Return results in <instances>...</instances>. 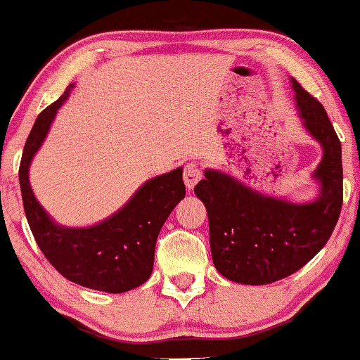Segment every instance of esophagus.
Wrapping results in <instances>:
<instances>
[{
  "label": "esophagus",
  "mask_w": 360,
  "mask_h": 360,
  "mask_svg": "<svg viewBox=\"0 0 360 360\" xmlns=\"http://www.w3.org/2000/svg\"><path fill=\"white\" fill-rule=\"evenodd\" d=\"M183 177H184V184H186V188L191 191V189L195 188V184L201 179L200 165L196 164V162H189V164L184 165Z\"/></svg>",
  "instance_id": "1"
}]
</instances>
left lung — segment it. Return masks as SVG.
<instances>
[{
	"mask_svg": "<svg viewBox=\"0 0 360 360\" xmlns=\"http://www.w3.org/2000/svg\"><path fill=\"white\" fill-rule=\"evenodd\" d=\"M292 89L304 128L323 147V159L313 174L319 183L318 198L290 203L210 169L195 186V195L207 207L213 264L232 282L264 285L295 274L323 250L340 217V140L321 102L294 78Z\"/></svg>",
	"mask_w": 360,
	"mask_h": 360,
	"instance_id": "left-lung-1",
	"label": "left lung"
}]
</instances>
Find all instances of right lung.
I'll list each match as a JSON object with an SVG mask.
<instances>
[{
	"mask_svg": "<svg viewBox=\"0 0 360 360\" xmlns=\"http://www.w3.org/2000/svg\"><path fill=\"white\" fill-rule=\"evenodd\" d=\"M73 86L68 85L56 102L39 114L27 138L18 171L23 210L37 246L65 278L94 290L120 294L141 285L152 275L157 236L186 195L183 169L147 181L120 212L92 227H63L51 220L35 200L29 167Z\"/></svg>",
	"mask_w": 360,
	"mask_h": 360,
	"instance_id": "1",
	"label": "right lung"
}]
</instances>
